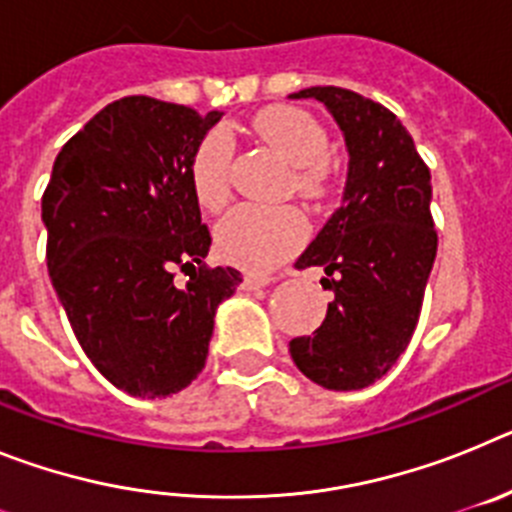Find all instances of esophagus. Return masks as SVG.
<instances>
[{"mask_svg":"<svg viewBox=\"0 0 512 512\" xmlns=\"http://www.w3.org/2000/svg\"><path fill=\"white\" fill-rule=\"evenodd\" d=\"M271 282H274V277H269V274H246L243 277V289H259Z\"/></svg>","mask_w":512,"mask_h":512,"instance_id":"obj_1","label":"esophagus"}]
</instances>
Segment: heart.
I'll return each instance as SVG.
<instances>
[{"instance_id": "obj_1", "label": "heart", "mask_w": 512, "mask_h": 512, "mask_svg": "<svg viewBox=\"0 0 512 512\" xmlns=\"http://www.w3.org/2000/svg\"><path fill=\"white\" fill-rule=\"evenodd\" d=\"M253 133L292 166V189L310 202L323 200L330 187L328 135L323 125L297 107H269L253 120ZM233 140L225 130H210L189 161V182L205 210H220L230 200ZM307 225L295 207H235L215 230L217 253L248 271H269L305 243Z\"/></svg>"}]
</instances>
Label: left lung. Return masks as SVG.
I'll list each match as a JSON object with an SVG mask.
<instances>
[{
  "instance_id": "1",
  "label": "left lung",
  "mask_w": 512,
  "mask_h": 512,
  "mask_svg": "<svg viewBox=\"0 0 512 512\" xmlns=\"http://www.w3.org/2000/svg\"><path fill=\"white\" fill-rule=\"evenodd\" d=\"M336 117L348 148L343 205L297 259L323 266L333 292L312 336L292 338L289 354L325 390H361L390 372L408 348L436 261L431 171L402 122L379 102L341 87H310Z\"/></svg>"
}]
</instances>
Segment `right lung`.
Wrapping results in <instances>:
<instances>
[{
    "instance_id": "1",
    "label": "right lung",
    "mask_w": 512,
    "mask_h": 512,
    "mask_svg": "<svg viewBox=\"0 0 512 512\" xmlns=\"http://www.w3.org/2000/svg\"><path fill=\"white\" fill-rule=\"evenodd\" d=\"M223 112L122 97L66 140L43 192L45 261L84 354L133 397L184 390L241 271L207 266L189 161ZM176 270L190 274L179 288Z\"/></svg>"
}]
</instances>
